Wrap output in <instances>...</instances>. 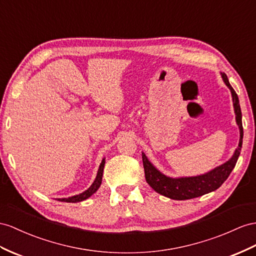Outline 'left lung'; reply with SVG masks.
<instances>
[{"label":"left lung","mask_w":256,"mask_h":256,"mask_svg":"<svg viewBox=\"0 0 256 256\" xmlns=\"http://www.w3.org/2000/svg\"><path fill=\"white\" fill-rule=\"evenodd\" d=\"M222 78L227 86L229 88V90H230L232 95L236 121H237V124L240 128V140L238 148L236 149V152L230 160L224 163V164H222L220 166L214 168L213 171L208 172L204 175L194 176V178H168L166 175H163L148 161L145 154H142L146 182L150 185V187H152L154 190H156L158 194L174 200H188L196 198V196L214 192L218 188H220L222 182L228 178L229 174H230L234 170L236 163H237L238 156L240 154V149L242 147V138H244L242 114L238 95L236 94L234 90L232 88V85L227 78V76L224 72H222Z\"/></svg>","instance_id":"8db88e82"}]
</instances>
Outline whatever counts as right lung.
<instances>
[{
	"mask_svg": "<svg viewBox=\"0 0 256 256\" xmlns=\"http://www.w3.org/2000/svg\"><path fill=\"white\" fill-rule=\"evenodd\" d=\"M104 159H102L100 166V168H98V172H97V176L96 178L94 180L93 184L90 185V187L88 189V190H85L84 192L80 194H76V196H70V198L68 199H58V201H64V202H80V201H83L85 199L90 198V196L95 194L97 192V189L100 187V184H102V172H104Z\"/></svg>",
	"mask_w": 256,
	"mask_h": 256,
	"instance_id": "obj_1",
	"label": "right lung"
}]
</instances>
